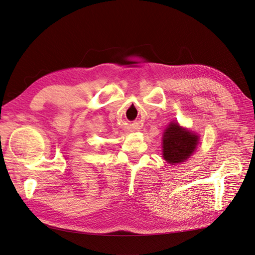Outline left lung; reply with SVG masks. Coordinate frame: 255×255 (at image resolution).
Segmentation results:
<instances>
[{
    "instance_id": "1",
    "label": "left lung",
    "mask_w": 255,
    "mask_h": 255,
    "mask_svg": "<svg viewBox=\"0 0 255 255\" xmlns=\"http://www.w3.org/2000/svg\"><path fill=\"white\" fill-rule=\"evenodd\" d=\"M196 134L171 122L163 136V157L171 165L183 163L188 158L198 144Z\"/></svg>"
}]
</instances>
